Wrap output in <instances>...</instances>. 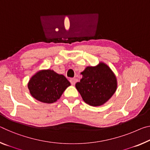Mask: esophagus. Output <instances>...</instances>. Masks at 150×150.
<instances>
[{"instance_id":"1","label":"esophagus","mask_w":150,"mask_h":150,"mask_svg":"<svg viewBox=\"0 0 150 150\" xmlns=\"http://www.w3.org/2000/svg\"><path fill=\"white\" fill-rule=\"evenodd\" d=\"M70 82H71V85H74L77 82V79H75V78H73V79H70Z\"/></svg>"}]
</instances>
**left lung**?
<instances>
[{
    "mask_svg": "<svg viewBox=\"0 0 150 150\" xmlns=\"http://www.w3.org/2000/svg\"><path fill=\"white\" fill-rule=\"evenodd\" d=\"M82 78L75 87L88 105L97 107L105 103L117 90L115 75L105 63L88 66L81 73Z\"/></svg>",
    "mask_w": 150,
    "mask_h": 150,
    "instance_id": "8db88e82",
    "label": "left lung"
}]
</instances>
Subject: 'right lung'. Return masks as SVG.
I'll return each instance as SVG.
<instances>
[{
  "label": "right lung",
  "mask_w": 150,
  "mask_h": 150,
  "mask_svg": "<svg viewBox=\"0 0 150 150\" xmlns=\"http://www.w3.org/2000/svg\"><path fill=\"white\" fill-rule=\"evenodd\" d=\"M71 83L63 75L51 69L40 70L32 76L28 83V89L37 100L53 103L60 98Z\"/></svg>",
  "instance_id": "1"
}]
</instances>
